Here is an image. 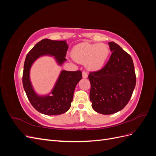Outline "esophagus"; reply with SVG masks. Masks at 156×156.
Instances as JSON below:
<instances>
[{
    "label": "esophagus",
    "mask_w": 156,
    "mask_h": 156,
    "mask_svg": "<svg viewBox=\"0 0 156 156\" xmlns=\"http://www.w3.org/2000/svg\"><path fill=\"white\" fill-rule=\"evenodd\" d=\"M82 75H83V77L84 79H86V78L88 77V73L86 72H83L82 73Z\"/></svg>",
    "instance_id": "34e87169"
}]
</instances>
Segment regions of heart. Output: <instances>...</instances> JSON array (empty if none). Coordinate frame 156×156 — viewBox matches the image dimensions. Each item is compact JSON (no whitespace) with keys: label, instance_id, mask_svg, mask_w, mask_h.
I'll return each instance as SVG.
<instances>
[{"label":"heart","instance_id":"b5f03b06","mask_svg":"<svg viewBox=\"0 0 156 156\" xmlns=\"http://www.w3.org/2000/svg\"><path fill=\"white\" fill-rule=\"evenodd\" d=\"M71 55L76 62L85 64L89 70L98 71L105 65L110 55V49L105 44L82 42L73 47Z\"/></svg>","mask_w":156,"mask_h":156}]
</instances>
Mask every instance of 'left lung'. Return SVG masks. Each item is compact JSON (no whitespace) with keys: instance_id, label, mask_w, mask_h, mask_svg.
<instances>
[{"instance_id":"obj_1","label":"left lung","mask_w":156,"mask_h":156,"mask_svg":"<svg viewBox=\"0 0 156 156\" xmlns=\"http://www.w3.org/2000/svg\"><path fill=\"white\" fill-rule=\"evenodd\" d=\"M108 45L112 54L108 62L101 69L88 75L92 107L103 115L114 114L123 109L136 84L131 56L115 42H108Z\"/></svg>"}]
</instances>
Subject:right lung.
I'll return each instance as SVG.
<instances>
[{
  "label": "right lung",
  "mask_w": 156,
  "mask_h": 156,
  "mask_svg": "<svg viewBox=\"0 0 156 156\" xmlns=\"http://www.w3.org/2000/svg\"><path fill=\"white\" fill-rule=\"evenodd\" d=\"M68 45L66 41L44 39L37 43L27 54L23 73V85L28 99L35 109L46 115H58L67 112L73 101L77 84L82 79L81 71L62 70L51 92L47 95L37 94L31 83L30 70L35 61L43 56H54L56 63L62 66Z\"/></svg>",
  "instance_id": "1"
}]
</instances>
